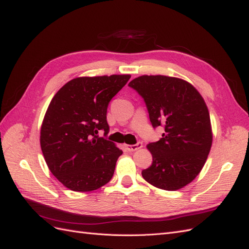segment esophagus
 <instances>
[{
	"mask_svg": "<svg viewBox=\"0 0 249 249\" xmlns=\"http://www.w3.org/2000/svg\"><path fill=\"white\" fill-rule=\"evenodd\" d=\"M142 147V143L138 142L137 144H132V145H125V148L129 150V152H135V150L140 149Z\"/></svg>",
	"mask_w": 249,
	"mask_h": 249,
	"instance_id": "1",
	"label": "esophagus"
}]
</instances>
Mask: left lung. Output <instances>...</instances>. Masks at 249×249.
Returning a JSON list of instances; mask_svg holds the SVG:
<instances>
[{"instance_id":"8db88e82","label":"left lung","mask_w":249,"mask_h":249,"mask_svg":"<svg viewBox=\"0 0 249 249\" xmlns=\"http://www.w3.org/2000/svg\"><path fill=\"white\" fill-rule=\"evenodd\" d=\"M129 86L144 99L153 126L165 127L159 141L146 145L153 163L142 170L143 178L162 190L182 189L199 175L212 146L205 100L189 82L176 77L144 74Z\"/></svg>"}]
</instances>
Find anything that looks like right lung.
Here are the masks:
<instances>
[{
  "instance_id": "right-lung-1",
  "label": "right lung",
  "mask_w": 249,
  "mask_h": 249,
  "mask_svg": "<svg viewBox=\"0 0 249 249\" xmlns=\"http://www.w3.org/2000/svg\"><path fill=\"white\" fill-rule=\"evenodd\" d=\"M130 78H74L52 99L40 127V147L53 176L70 190L93 191L112 178L123 150L97 133H108V105Z\"/></svg>"
}]
</instances>
